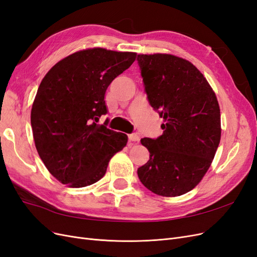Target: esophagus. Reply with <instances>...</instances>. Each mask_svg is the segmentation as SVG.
I'll return each mask as SVG.
<instances>
[{
	"mask_svg": "<svg viewBox=\"0 0 257 257\" xmlns=\"http://www.w3.org/2000/svg\"><path fill=\"white\" fill-rule=\"evenodd\" d=\"M128 139H130V142L137 143V142H139V136L137 134H130Z\"/></svg>",
	"mask_w": 257,
	"mask_h": 257,
	"instance_id": "1",
	"label": "esophagus"
}]
</instances>
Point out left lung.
I'll return each instance as SVG.
<instances>
[{
    "label": "left lung",
    "instance_id": "8db88e82",
    "mask_svg": "<svg viewBox=\"0 0 257 257\" xmlns=\"http://www.w3.org/2000/svg\"><path fill=\"white\" fill-rule=\"evenodd\" d=\"M148 100L165 124L157 139L143 138L150 159L137 169L154 194L175 197L190 192L211 165L221 139L215 93L196 66L173 54H138Z\"/></svg>",
    "mask_w": 257,
    "mask_h": 257
}]
</instances>
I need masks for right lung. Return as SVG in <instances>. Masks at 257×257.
Instances as JSON below:
<instances>
[{
	"label": "right lung",
	"instance_id": "1",
	"mask_svg": "<svg viewBox=\"0 0 257 257\" xmlns=\"http://www.w3.org/2000/svg\"><path fill=\"white\" fill-rule=\"evenodd\" d=\"M135 59V52L84 49L59 61L43 78L31 125L38 155L61 183L83 188L97 182L126 146L125 134L97 122L107 113L108 85Z\"/></svg>",
	"mask_w": 257,
	"mask_h": 257
}]
</instances>
